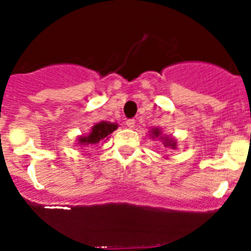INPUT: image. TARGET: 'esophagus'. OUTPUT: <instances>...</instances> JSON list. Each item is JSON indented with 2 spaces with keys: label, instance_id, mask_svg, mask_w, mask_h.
Listing matches in <instances>:
<instances>
[{
  "label": "esophagus",
  "instance_id": "34e87169",
  "mask_svg": "<svg viewBox=\"0 0 251 251\" xmlns=\"http://www.w3.org/2000/svg\"><path fill=\"white\" fill-rule=\"evenodd\" d=\"M126 124H127V127L129 128V129H133L134 126H136V121H134V119H128V121L126 122Z\"/></svg>",
  "mask_w": 251,
  "mask_h": 251
}]
</instances>
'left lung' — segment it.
Wrapping results in <instances>:
<instances>
[{"label": "left lung", "instance_id": "1", "mask_svg": "<svg viewBox=\"0 0 251 251\" xmlns=\"http://www.w3.org/2000/svg\"><path fill=\"white\" fill-rule=\"evenodd\" d=\"M150 136H151V138L161 139V141L163 142L165 147H170V148H172V150H175V148H176L177 142L175 141L174 138H171V137H168V136H162V130L159 129V128H153V129H151Z\"/></svg>", "mask_w": 251, "mask_h": 251}]
</instances>
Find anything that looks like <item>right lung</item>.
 Here are the masks:
<instances>
[{
    "mask_svg": "<svg viewBox=\"0 0 251 251\" xmlns=\"http://www.w3.org/2000/svg\"><path fill=\"white\" fill-rule=\"evenodd\" d=\"M118 128L117 123H110V122H99V123L94 124L90 130L89 134L86 136L77 137V145L80 146H93L99 143L103 139L109 138V134H112L115 129Z\"/></svg>",
    "mask_w": 251,
    "mask_h": 251,
    "instance_id": "1",
    "label": "right lung"
}]
</instances>
